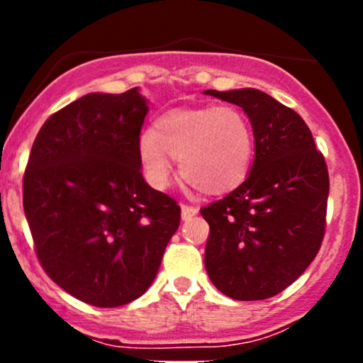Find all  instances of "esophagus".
Segmentation results:
<instances>
[{"label":"esophagus","instance_id":"1","mask_svg":"<svg viewBox=\"0 0 363 363\" xmlns=\"http://www.w3.org/2000/svg\"><path fill=\"white\" fill-rule=\"evenodd\" d=\"M181 214H182V219L188 221V219H191L193 216L199 214V207H193V205H182Z\"/></svg>","mask_w":363,"mask_h":363}]
</instances>
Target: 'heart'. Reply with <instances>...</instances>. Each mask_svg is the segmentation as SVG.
Here are the masks:
<instances>
[{"mask_svg":"<svg viewBox=\"0 0 363 363\" xmlns=\"http://www.w3.org/2000/svg\"><path fill=\"white\" fill-rule=\"evenodd\" d=\"M255 138L247 117L239 108H175L155 121L152 131L138 138V161L149 184L167 188L172 160L179 174L203 195L235 189L250 170Z\"/></svg>","mask_w":363,"mask_h":363,"instance_id":"heart-1","label":"heart"}]
</instances>
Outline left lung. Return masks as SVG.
I'll list each match as a JSON object with an SVG mask.
<instances>
[{
  "mask_svg": "<svg viewBox=\"0 0 363 363\" xmlns=\"http://www.w3.org/2000/svg\"><path fill=\"white\" fill-rule=\"evenodd\" d=\"M239 105L255 135L246 181L203 207L205 269L235 300H265L298 279L325 235L328 170L302 117L258 89L203 91Z\"/></svg>",
  "mask_w": 363,
  "mask_h": 363,
  "instance_id": "left-lung-1",
  "label": "left lung"
}]
</instances>
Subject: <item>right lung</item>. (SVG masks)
Returning a JSON list of instances; mask_svg holds the SVG:
<instances>
[{"mask_svg":"<svg viewBox=\"0 0 363 363\" xmlns=\"http://www.w3.org/2000/svg\"><path fill=\"white\" fill-rule=\"evenodd\" d=\"M138 87L89 93L52 113L23 181L24 214L47 276L82 302L119 307L147 291L181 207L144 181Z\"/></svg>","mask_w":363,"mask_h":363,"instance_id":"right-lung-1","label":"right lung"}]
</instances>
